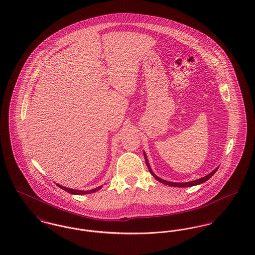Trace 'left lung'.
Masks as SVG:
<instances>
[{
    "mask_svg": "<svg viewBox=\"0 0 255 255\" xmlns=\"http://www.w3.org/2000/svg\"><path fill=\"white\" fill-rule=\"evenodd\" d=\"M144 158H145L146 164H147V167H148V169L150 171V173L153 175V177L158 181L159 182H162V183H164V184H167V185H170V186H175V187H189V186H194V185H197V184H200V183H203V182H206L207 180H209L215 173H216V171L218 170V168H215V169L213 170L211 173H209L208 175H206L205 177H203V178H201V179H199V180H195V181H192V182H167V181H164V180H162V179H160V178H158V176H156L155 174H154V172L152 171L151 169V167H150V165H149V162H148V160H147V158H146L145 153H144Z\"/></svg>",
    "mask_w": 255,
    "mask_h": 255,
    "instance_id": "obj_1",
    "label": "left lung"
}]
</instances>
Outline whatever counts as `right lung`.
Returning <instances> with one entry per match:
<instances>
[{
	"label": "right lung",
	"instance_id": "1",
	"mask_svg": "<svg viewBox=\"0 0 255 255\" xmlns=\"http://www.w3.org/2000/svg\"><path fill=\"white\" fill-rule=\"evenodd\" d=\"M57 186H59L60 188H62L63 190H65V191H67V192H69V193H71V194L74 195H83V194H90V193H94V192H96L97 190H99L102 186H98L97 188H94V189H92V190H87V191H83V190H74V189H72V188H68V187H64V186H62L60 184H57Z\"/></svg>",
	"mask_w": 255,
	"mask_h": 255
}]
</instances>
